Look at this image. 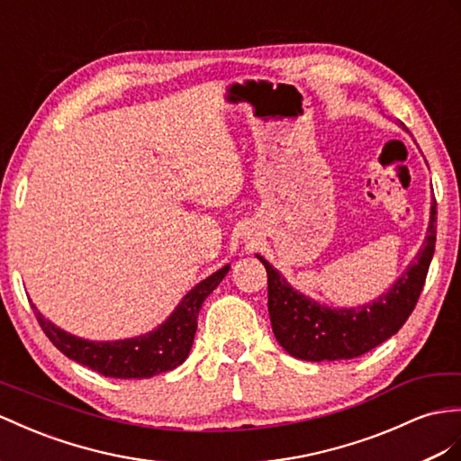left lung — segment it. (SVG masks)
<instances>
[{
	"label": "left lung",
	"mask_w": 461,
	"mask_h": 461,
	"mask_svg": "<svg viewBox=\"0 0 461 461\" xmlns=\"http://www.w3.org/2000/svg\"><path fill=\"white\" fill-rule=\"evenodd\" d=\"M403 126V122H401ZM405 128V126H403ZM436 245V200L430 203L427 238L417 257L387 292L357 308H331L292 288L265 257L268 315L273 333L290 357L308 362H335L362 357L395 335L415 310Z\"/></svg>",
	"instance_id": "left-lung-1"
}]
</instances>
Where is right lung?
<instances>
[{
    "mask_svg": "<svg viewBox=\"0 0 461 461\" xmlns=\"http://www.w3.org/2000/svg\"><path fill=\"white\" fill-rule=\"evenodd\" d=\"M228 273L230 265L200 280L194 288L185 294L179 305L161 325L149 333L122 340H89L76 337L46 320L34 303H31V308L46 337L69 360L84 364L107 377H121V380L138 377L141 380V377L175 370L186 360L193 348L198 312Z\"/></svg>",
    "mask_w": 461,
    "mask_h": 461,
    "instance_id": "1",
    "label": "right lung"
}]
</instances>
